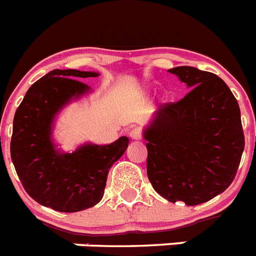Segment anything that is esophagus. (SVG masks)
Here are the masks:
<instances>
[{"label": "esophagus", "mask_w": 256, "mask_h": 256, "mask_svg": "<svg viewBox=\"0 0 256 256\" xmlns=\"http://www.w3.org/2000/svg\"><path fill=\"white\" fill-rule=\"evenodd\" d=\"M130 137L132 140H134V141H138V140H141L142 138L141 130H138V128H133V130L130 132Z\"/></svg>", "instance_id": "esophagus-1"}]
</instances>
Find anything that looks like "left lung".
<instances>
[{
  "label": "left lung",
  "instance_id": "1",
  "mask_svg": "<svg viewBox=\"0 0 256 256\" xmlns=\"http://www.w3.org/2000/svg\"><path fill=\"white\" fill-rule=\"evenodd\" d=\"M169 72L191 90L162 104L144 130L148 177L160 196L194 206L224 192L236 177L245 148L241 112L216 74L192 66Z\"/></svg>",
  "mask_w": 256,
  "mask_h": 256
}]
</instances>
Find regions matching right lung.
I'll list each match as a JSON object with an SVG mask.
<instances>
[{
    "label": "right lung",
    "instance_id": "right-lung-1",
    "mask_svg": "<svg viewBox=\"0 0 256 256\" xmlns=\"http://www.w3.org/2000/svg\"><path fill=\"white\" fill-rule=\"evenodd\" d=\"M98 73L55 69L30 86L14 116L10 152L22 187L33 200L56 212H74L98 204L108 169L130 140L110 144H86L72 154L56 150L52 123L61 108L90 92L80 78Z\"/></svg>",
    "mask_w": 256,
    "mask_h": 256
}]
</instances>
